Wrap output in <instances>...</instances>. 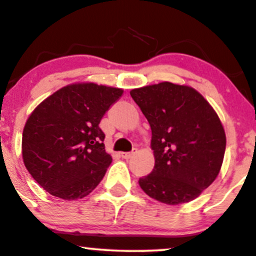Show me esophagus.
Segmentation results:
<instances>
[{
  "mask_svg": "<svg viewBox=\"0 0 256 256\" xmlns=\"http://www.w3.org/2000/svg\"><path fill=\"white\" fill-rule=\"evenodd\" d=\"M136 152H137V149L134 148V149H132V152H122V158H131L132 156H134V154H136Z\"/></svg>",
  "mask_w": 256,
  "mask_h": 256,
  "instance_id": "esophagus-1",
  "label": "esophagus"
}]
</instances>
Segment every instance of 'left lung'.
I'll list each match as a JSON object with an SVG mask.
<instances>
[{
	"instance_id": "8db88e82",
	"label": "left lung",
	"mask_w": 256,
	"mask_h": 256,
	"mask_svg": "<svg viewBox=\"0 0 256 256\" xmlns=\"http://www.w3.org/2000/svg\"><path fill=\"white\" fill-rule=\"evenodd\" d=\"M152 128L155 166L138 184L166 204L192 201L218 177L226 137L218 114L192 88L162 82L130 91Z\"/></svg>"
}]
</instances>
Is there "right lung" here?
<instances>
[{"label": "right lung", "mask_w": 256, "mask_h": 256, "mask_svg": "<svg viewBox=\"0 0 256 256\" xmlns=\"http://www.w3.org/2000/svg\"><path fill=\"white\" fill-rule=\"evenodd\" d=\"M122 95L118 88L71 84L32 112L22 131V160L46 192L71 201L100 184L112 156L98 124Z\"/></svg>", "instance_id": "1"}]
</instances>
